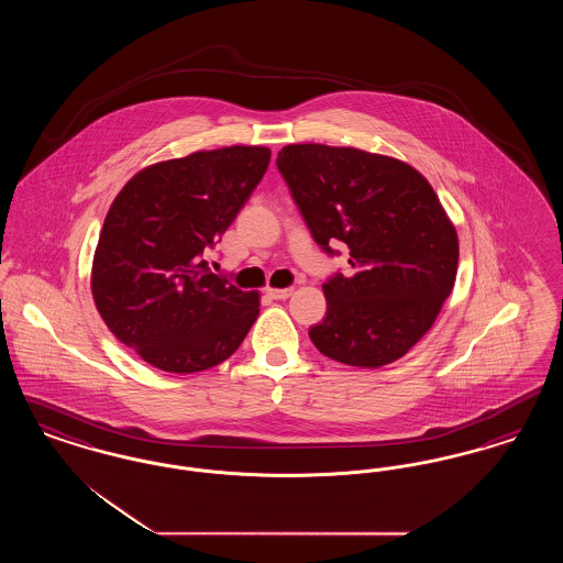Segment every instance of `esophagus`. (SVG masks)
<instances>
[{
    "label": "esophagus",
    "mask_w": 563,
    "mask_h": 563,
    "mask_svg": "<svg viewBox=\"0 0 563 563\" xmlns=\"http://www.w3.org/2000/svg\"><path fill=\"white\" fill-rule=\"evenodd\" d=\"M268 295L274 299H287V297L294 295V289L291 287L289 289H268Z\"/></svg>",
    "instance_id": "1"
}]
</instances>
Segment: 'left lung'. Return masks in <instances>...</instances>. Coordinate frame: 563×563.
Returning <instances> with one entry per match:
<instances>
[{"label": "left lung", "mask_w": 563, "mask_h": 563, "mask_svg": "<svg viewBox=\"0 0 563 563\" xmlns=\"http://www.w3.org/2000/svg\"><path fill=\"white\" fill-rule=\"evenodd\" d=\"M314 241L346 242L350 276L322 285L327 317L310 329L324 356L363 369L399 361L437 321L457 272V234L429 179L393 156L291 143L278 152Z\"/></svg>", "instance_id": "left-lung-1"}]
</instances>
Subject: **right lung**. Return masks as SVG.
<instances>
[{
  "label": "right lung",
  "instance_id": "1",
  "mask_svg": "<svg viewBox=\"0 0 563 563\" xmlns=\"http://www.w3.org/2000/svg\"><path fill=\"white\" fill-rule=\"evenodd\" d=\"M268 147L230 145L141 168L113 198L90 289L109 331L145 363L196 374L232 356L260 294L228 285L202 260L268 168Z\"/></svg>",
  "mask_w": 563,
  "mask_h": 563
}]
</instances>
